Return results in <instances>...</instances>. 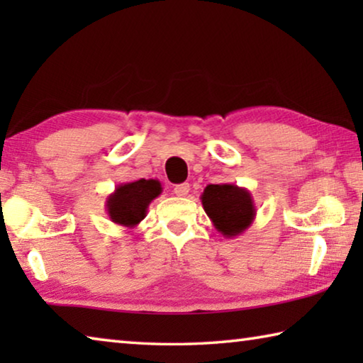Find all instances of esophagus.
Masks as SVG:
<instances>
[{"label": "esophagus", "instance_id": "34e87169", "mask_svg": "<svg viewBox=\"0 0 363 363\" xmlns=\"http://www.w3.org/2000/svg\"><path fill=\"white\" fill-rule=\"evenodd\" d=\"M190 190V186L187 182H182V184H177V186H174V194L177 196H187Z\"/></svg>", "mask_w": 363, "mask_h": 363}]
</instances>
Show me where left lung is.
Segmentation results:
<instances>
[{
    "label": "left lung",
    "mask_w": 363,
    "mask_h": 363,
    "mask_svg": "<svg viewBox=\"0 0 363 363\" xmlns=\"http://www.w3.org/2000/svg\"><path fill=\"white\" fill-rule=\"evenodd\" d=\"M200 200L214 229L227 238L242 235L253 224L256 206L248 189L235 184H208Z\"/></svg>",
    "instance_id": "left-lung-1"
}]
</instances>
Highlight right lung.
I'll return each instance as SVG.
<instances>
[{
	"label": "right lung",
	"instance_id": "obj_1",
	"mask_svg": "<svg viewBox=\"0 0 363 363\" xmlns=\"http://www.w3.org/2000/svg\"><path fill=\"white\" fill-rule=\"evenodd\" d=\"M162 194L157 179H139L116 186L107 196L106 210L112 223L134 229L145 218L147 208Z\"/></svg>",
	"mask_w": 363,
	"mask_h": 363
}]
</instances>
